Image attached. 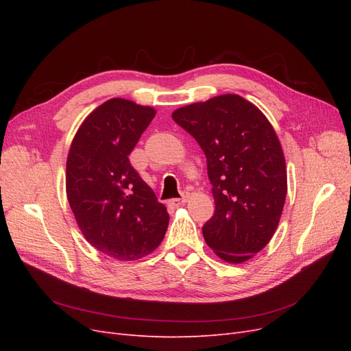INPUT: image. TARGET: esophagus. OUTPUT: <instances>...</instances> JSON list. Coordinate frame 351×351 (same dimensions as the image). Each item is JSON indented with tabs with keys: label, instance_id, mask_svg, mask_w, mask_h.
Returning <instances> with one entry per match:
<instances>
[{
	"label": "esophagus",
	"instance_id": "esophagus-1",
	"mask_svg": "<svg viewBox=\"0 0 351 351\" xmlns=\"http://www.w3.org/2000/svg\"><path fill=\"white\" fill-rule=\"evenodd\" d=\"M187 199H189V196H187V195H183L182 197H176V199H171V200H169V205L174 206V208H177V206H182V205H184V204H186Z\"/></svg>",
	"mask_w": 351,
	"mask_h": 351
}]
</instances>
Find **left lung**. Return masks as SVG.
<instances>
[{
    "label": "left lung",
    "instance_id": "1",
    "mask_svg": "<svg viewBox=\"0 0 351 351\" xmlns=\"http://www.w3.org/2000/svg\"><path fill=\"white\" fill-rule=\"evenodd\" d=\"M173 120L206 156L215 200L214 217L202 227L206 244L224 262L252 259L271 241L287 195L285 158L272 124L234 93L186 105Z\"/></svg>",
    "mask_w": 351,
    "mask_h": 351
}]
</instances>
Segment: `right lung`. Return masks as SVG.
<instances>
[{"mask_svg":"<svg viewBox=\"0 0 351 351\" xmlns=\"http://www.w3.org/2000/svg\"><path fill=\"white\" fill-rule=\"evenodd\" d=\"M155 114L129 99L105 101L80 124L67 156L66 192L82 234L121 262L152 253L168 228L167 208L129 161Z\"/></svg>","mask_w":351,"mask_h":351,"instance_id":"1","label":"right lung"}]
</instances>
